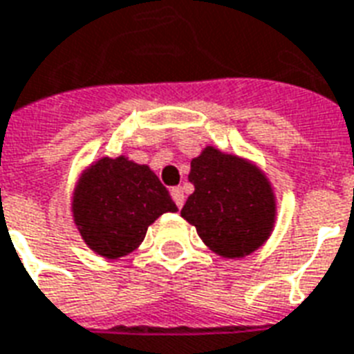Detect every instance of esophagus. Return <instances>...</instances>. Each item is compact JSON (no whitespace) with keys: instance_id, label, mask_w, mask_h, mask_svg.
Returning <instances> with one entry per match:
<instances>
[{"instance_id":"obj_1","label":"esophagus","mask_w":354,"mask_h":354,"mask_svg":"<svg viewBox=\"0 0 354 354\" xmlns=\"http://www.w3.org/2000/svg\"><path fill=\"white\" fill-rule=\"evenodd\" d=\"M171 196H172V201L176 202L178 207L183 206V202H185V195H183V189L182 187H172Z\"/></svg>"}]
</instances>
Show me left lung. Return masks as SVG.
Here are the masks:
<instances>
[{
	"mask_svg": "<svg viewBox=\"0 0 354 354\" xmlns=\"http://www.w3.org/2000/svg\"><path fill=\"white\" fill-rule=\"evenodd\" d=\"M189 182L195 191L182 207L207 249L226 260L245 258L271 237L277 195L254 161L206 147L191 159Z\"/></svg>",
	"mask_w": 354,
	"mask_h": 354,
	"instance_id": "8db88e82",
	"label": "left lung"
}]
</instances>
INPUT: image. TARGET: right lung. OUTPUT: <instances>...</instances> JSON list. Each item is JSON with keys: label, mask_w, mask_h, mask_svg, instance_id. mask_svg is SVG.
Masks as SVG:
<instances>
[{"label": "right lung", "mask_w": 354, "mask_h": 354, "mask_svg": "<svg viewBox=\"0 0 354 354\" xmlns=\"http://www.w3.org/2000/svg\"><path fill=\"white\" fill-rule=\"evenodd\" d=\"M70 209L81 239L107 260L133 252L153 221L178 212L156 172L126 156H104L81 172Z\"/></svg>", "instance_id": "right-lung-1"}]
</instances>
